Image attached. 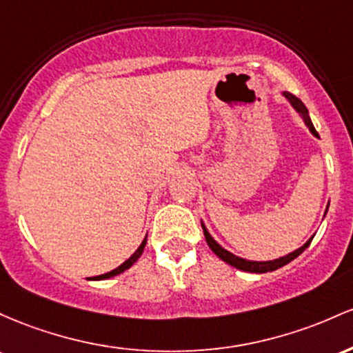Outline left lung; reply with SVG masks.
<instances>
[{
  "label": "left lung",
  "mask_w": 353,
  "mask_h": 353,
  "mask_svg": "<svg viewBox=\"0 0 353 353\" xmlns=\"http://www.w3.org/2000/svg\"><path fill=\"white\" fill-rule=\"evenodd\" d=\"M283 94H285V98H287V100L290 101V105L294 106V108L296 110V112H299L300 114H302V118H303L305 125L308 126V130H310L312 134H315V137H319V133L315 132L314 125H312V120H310V117H308V110H307V106H305L303 103L300 101L299 98L295 97V94L288 93V91H285ZM327 210H328V207H327ZM325 213H327V212H325ZM201 228H203V233H205V240H207L208 247L212 248V252L215 253V255L219 256V259L223 260L225 263L232 265V267L239 268V270H243V272H250V273H267V272H273V270H276V268L283 267V265L290 263L292 260H295L296 256L300 255V253H303L305 248H307L308 245H310L312 239H314V236H312V239H308L307 241H305V243L302 245V247H300V248H296L295 252L288 253V255H285V256H280V259H276V260H268V262H252V260H245V259H240V256L233 255V253H230L228 250H225V248L221 247V245H219V243H216L215 240H213V236L210 235V233H208V230H207V227H205L203 223H201Z\"/></svg>",
  "instance_id": "8db88e82"
}]
</instances>
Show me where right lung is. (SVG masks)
I'll return each instance as SVG.
<instances>
[{
	"label": "right lung",
	"mask_w": 353,
	"mask_h": 353,
	"mask_svg": "<svg viewBox=\"0 0 353 353\" xmlns=\"http://www.w3.org/2000/svg\"><path fill=\"white\" fill-rule=\"evenodd\" d=\"M145 245H146V236H145V240L141 241L140 247L137 248V252H134L133 255L130 256L128 260H126V262H123V263L120 265V267L114 268V270H112V272L103 273V275H98V276H91V280H105V279H112V276H114V275H120V273H123L125 270H128V268L132 267V265H133L134 262H137V260L140 259V256H141V253H143V250H145Z\"/></svg>",
	"instance_id": "add662e5"
}]
</instances>
